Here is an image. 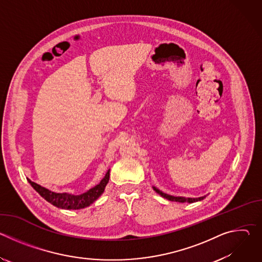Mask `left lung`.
Here are the masks:
<instances>
[{
    "instance_id": "8db88e82",
    "label": "left lung",
    "mask_w": 262,
    "mask_h": 262,
    "mask_svg": "<svg viewBox=\"0 0 262 262\" xmlns=\"http://www.w3.org/2000/svg\"><path fill=\"white\" fill-rule=\"evenodd\" d=\"M154 190H155V191H156L158 194H160L162 197H164V198H166V199H168V200H170V201H176V202H181V203H183V202H189V203H193V202L201 201V200H203V199L205 198V196H203V197H199V198L174 197V196H171V195H168V194H165V193H163V192H162V191H160L159 189L155 188V186H154Z\"/></svg>"
}]
</instances>
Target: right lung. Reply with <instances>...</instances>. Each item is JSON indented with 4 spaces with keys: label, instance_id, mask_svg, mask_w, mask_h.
I'll use <instances>...</instances> for the list:
<instances>
[{
    "label": "right lung",
    "instance_id": "1",
    "mask_svg": "<svg viewBox=\"0 0 262 262\" xmlns=\"http://www.w3.org/2000/svg\"><path fill=\"white\" fill-rule=\"evenodd\" d=\"M27 179L29 183L33 186V189L48 202L52 203L54 206L62 209H81L92 204L103 193L105 185L107 184L110 179V170H107L104 177L98 184L94 186V188L90 189L89 191L81 195H72L68 193H55L43 188V186L39 184H37L36 182L30 180L29 178Z\"/></svg>",
    "mask_w": 262,
    "mask_h": 262
}]
</instances>
